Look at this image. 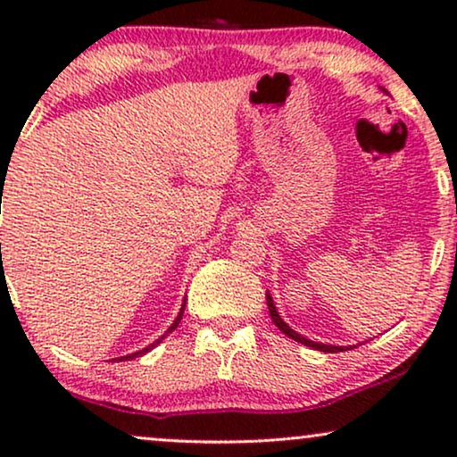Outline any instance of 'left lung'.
<instances>
[{"label": "left lung", "mask_w": 457, "mask_h": 457, "mask_svg": "<svg viewBox=\"0 0 457 457\" xmlns=\"http://www.w3.org/2000/svg\"><path fill=\"white\" fill-rule=\"evenodd\" d=\"M380 91L383 93H386V96H389V91H385L383 87H380ZM266 303H268V310H270V318H272V322L277 324L278 327V330H283V333L289 337V339H293V341H297V343H302V345H305V347H312V349H318V352H327V353H335V352H345L347 347H341V345H327V343H320V341H312V339H308V337H303V335H299L297 330H293L289 324H287L283 318L278 316V310H277V305H274V299H272V295L270 293H266ZM353 347V345H352Z\"/></svg>", "instance_id": "left-lung-1"}]
</instances>
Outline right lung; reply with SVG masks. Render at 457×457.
Masks as SVG:
<instances>
[{
	"label": "right lung",
	"mask_w": 457,
	"mask_h": 457,
	"mask_svg": "<svg viewBox=\"0 0 457 457\" xmlns=\"http://www.w3.org/2000/svg\"><path fill=\"white\" fill-rule=\"evenodd\" d=\"M185 305H187V302H185V299H183V305H180V312H179V316H177V318H174V322L170 324V327H168V330H166V333H164V335H162V337H160V339H155L154 343H149V345H147V347H143V349H139V352H135V353H129V355H120V358H114V360H118V361H127V360H135V358H139V355H143V353L152 352V349H154L155 345H160V343L166 339V337H168V333H172V330L179 327L180 318H183Z\"/></svg>",
	"instance_id": "1"
}]
</instances>
